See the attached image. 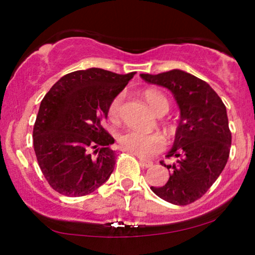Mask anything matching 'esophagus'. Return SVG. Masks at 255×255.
<instances>
[{
  "label": "esophagus",
  "mask_w": 255,
  "mask_h": 255,
  "mask_svg": "<svg viewBox=\"0 0 255 255\" xmlns=\"http://www.w3.org/2000/svg\"><path fill=\"white\" fill-rule=\"evenodd\" d=\"M139 164L140 166H143V168H150V166H152L153 163L151 161H146V159L139 158Z\"/></svg>",
  "instance_id": "obj_1"
}]
</instances>
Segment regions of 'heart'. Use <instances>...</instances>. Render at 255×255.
<instances>
[{
    "label": "heart",
    "instance_id": "b5f03b06",
    "mask_svg": "<svg viewBox=\"0 0 255 255\" xmlns=\"http://www.w3.org/2000/svg\"><path fill=\"white\" fill-rule=\"evenodd\" d=\"M144 99L149 108L157 116H164L169 111L170 104L164 94L156 90H147L144 92ZM123 96L116 97L109 106V118L112 122H118L121 117ZM119 145L124 151L147 158L159 152L164 147V138L161 133H146L138 130H127L118 138Z\"/></svg>",
    "mask_w": 255,
    "mask_h": 255
}]
</instances>
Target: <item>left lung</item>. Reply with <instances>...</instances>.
Returning <instances> with one entry per match:
<instances>
[{
	"mask_svg": "<svg viewBox=\"0 0 255 255\" xmlns=\"http://www.w3.org/2000/svg\"><path fill=\"white\" fill-rule=\"evenodd\" d=\"M146 83L170 90L180 108L174 145L166 157L170 177L162 187H151L157 196L177 206L202 197L218 180L228 161L232 133L225 104L206 81L181 70L140 74Z\"/></svg>",
	"mask_w": 255,
	"mask_h": 255,
	"instance_id": "left-lung-1",
	"label": "left lung"
}]
</instances>
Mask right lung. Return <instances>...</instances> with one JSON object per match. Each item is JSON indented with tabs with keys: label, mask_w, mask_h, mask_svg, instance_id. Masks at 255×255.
<instances>
[{
	"label": "right lung",
	"mask_w": 255,
	"mask_h": 255,
	"mask_svg": "<svg viewBox=\"0 0 255 255\" xmlns=\"http://www.w3.org/2000/svg\"><path fill=\"white\" fill-rule=\"evenodd\" d=\"M134 74L75 71L60 78L42 99L33 130L34 151L59 194L85 196L109 180L116 164L115 139L102 122Z\"/></svg>",
	"instance_id": "add662e5"
}]
</instances>
